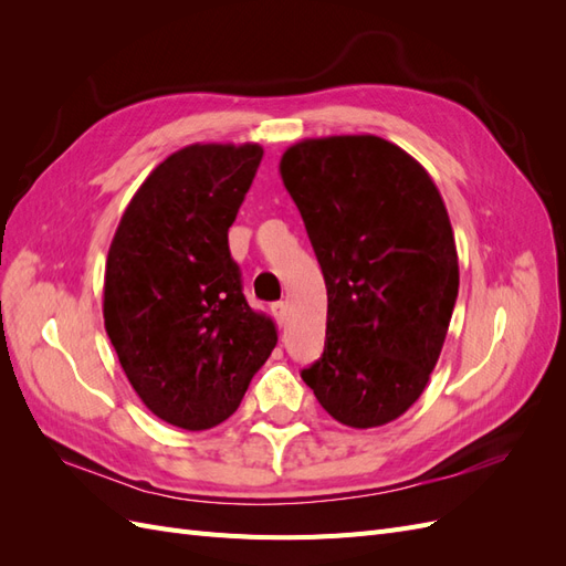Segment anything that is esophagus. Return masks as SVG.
Segmentation results:
<instances>
[{"mask_svg":"<svg viewBox=\"0 0 566 566\" xmlns=\"http://www.w3.org/2000/svg\"><path fill=\"white\" fill-rule=\"evenodd\" d=\"M271 312H273V316H276L279 325H283V323H285V318H287V304H285V302L271 304Z\"/></svg>","mask_w":566,"mask_h":566,"instance_id":"obj_1","label":"esophagus"}]
</instances>
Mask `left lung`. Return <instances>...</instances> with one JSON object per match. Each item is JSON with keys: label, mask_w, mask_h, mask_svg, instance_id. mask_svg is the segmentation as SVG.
I'll use <instances>...</instances> for the list:
<instances>
[{"label": "left lung", "mask_w": 566, "mask_h": 566, "mask_svg": "<svg viewBox=\"0 0 566 566\" xmlns=\"http://www.w3.org/2000/svg\"><path fill=\"white\" fill-rule=\"evenodd\" d=\"M279 169L328 290L323 356L302 380L342 424L397 420L430 382L458 297L439 188L413 156L373 134L297 142Z\"/></svg>", "instance_id": "8db88e82"}]
</instances>
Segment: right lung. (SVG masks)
Segmentation results:
<instances>
[{
  "instance_id": "obj_1",
  "label": "right lung",
  "mask_w": 566,
  "mask_h": 566,
  "mask_svg": "<svg viewBox=\"0 0 566 566\" xmlns=\"http://www.w3.org/2000/svg\"><path fill=\"white\" fill-rule=\"evenodd\" d=\"M260 144H193L165 158L119 219L106 260L104 323L150 413L188 432L224 422L276 347L250 310L229 227Z\"/></svg>"
}]
</instances>
